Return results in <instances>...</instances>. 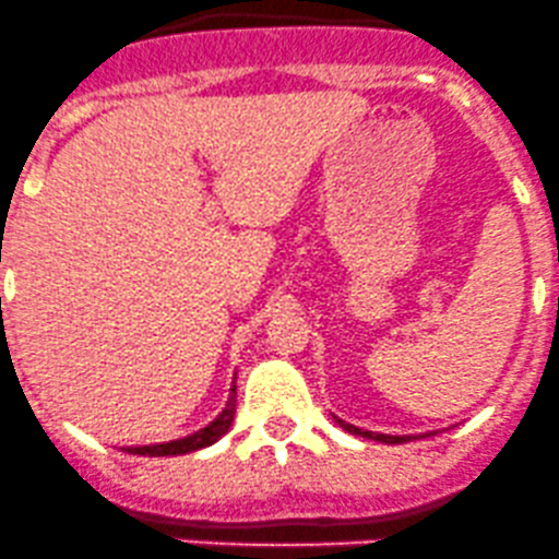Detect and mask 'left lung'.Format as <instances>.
Masks as SVG:
<instances>
[{"label": "left lung", "mask_w": 559, "mask_h": 559, "mask_svg": "<svg viewBox=\"0 0 559 559\" xmlns=\"http://www.w3.org/2000/svg\"><path fill=\"white\" fill-rule=\"evenodd\" d=\"M333 418H335V424H341V429H346L349 435L365 437V440L386 442V445H400V442H411V440H418V437H426V435H381V431H368V429H359V426H354V424H346L344 418H338V416H333Z\"/></svg>", "instance_id": "1"}]
</instances>
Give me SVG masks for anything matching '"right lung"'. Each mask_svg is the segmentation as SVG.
<instances>
[{"instance_id": "right-lung-1", "label": "right lung", "mask_w": 559, "mask_h": 559, "mask_svg": "<svg viewBox=\"0 0 559 559\" xmlns=\"http://www.w3.org/2000/svg\"><path fill=\"white\" fill-rule=\"evenodd\" d=\"M237 378V376H234ZM234 413H237V383H231L229 389V400H226V407L213 418L207 426H202L200 431L194 435L181 437V440H170V442H159V445H141V448H128V453L133 455H148V459H159V455H183L191 453V450H202L210 448L213 442H218L226 431L231 429Z\"/></svg>"}]
</instances>
